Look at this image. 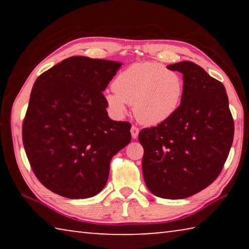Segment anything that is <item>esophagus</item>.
<instances>
[{
  "instance_id": "obj_1",
  "label": "esophagus",
  "mask_w": 249,
  "mask_h": 249,
  "mask_svg": "<svg viewBox=\"0 0 249 249\" xmlns=\"http://www.w3.org/2000/svg\"><path fill=\"white\" fill-rule=\"evenodd\" d=\"M130 134H132V137L133 138H137L138 137V134H140V128L137 127V126H132V128H130Z\"/></svg>"
}]
</instances>
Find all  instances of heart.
<instances>
[{"instance_id":"heart-1","label":"heart","mask_w":249,"mask_h":249,"mask_svg":"<svg viewBox=\"0 0 249 249\" xmlns=\"http://www.w3.org/2000/svg\"><path fill=\"white\" fill-rule=\"evenodd\" d=\"M113 91L105 102L116 115H123L133 104L134 114L145 125H158L175 114L183 95V80L175 70L157 62L130 65L116 75Z\"/></svg>"}]
</instances>
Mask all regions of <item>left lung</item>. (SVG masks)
Masks as SVG:
<instances>
[{
    "mask_svg": "<svg viewBox=\"0 0 249 249\" xmlns=\"http://www.w3.org/2000/svg\"><path fill=\"white\" fill-rule=\"evenodd\" d=\"M183 74V95L170 119L144 128L142 176L151 193L184 199L215 180L230 154L234 121L222 82L191 61L167 66Z\"/></svg>",
    "mask_w": 249,
    "mask_h": 249,
    "instance_id": "1",
    "label": "left lung"
}]
</instances>
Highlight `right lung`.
I'll use <instances>...</instances> for the list:
<instances>
[{
  "instance_id": "1",
  "label": "right lung",
  "mask_w": 249,
  "mask_h": 249,
  "mask_svg": "<svg viewBox=\"0 0 249 249\" xmlns=\"http://www.w3.org/2000/svg\"><path fill=\"white\" fill-rule=\"evenodd\" d=\"M121 62L73 56L34 83L23 144L41 184L69 199H87L107 184L113 156L129 144L128 122L109 119L102 91Z\"/></svg>"
}]
</instances>
